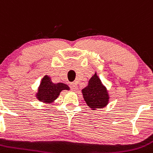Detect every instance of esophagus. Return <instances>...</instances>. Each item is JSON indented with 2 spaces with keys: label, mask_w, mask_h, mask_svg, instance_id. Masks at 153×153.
<instances>
[{
  "label": "esophagus",
  "mask_w": 153,
  "mask_h": 153,
  "mask_svg": "<svg viewBox=\"0 0 153 153\" xmlns=\"http://www.w3.org/2000/svg\"><path fill=\"white\" fill-rule=\"evenodd\" d=\"M70 88H71V90L73 91H76L77 90H78V85H76L75 83H71L70 84Z\"/></svg>",
  "instance_id": "obj_1"
}]
</instances>
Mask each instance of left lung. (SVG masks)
I'll use <instances>...</instances> for the list:
<instances>
[{
    "label": "left lung",
    "instance_id": "8db88e82",
    "mask_svg": "<svg viewBox=\"0 0 153 153\" xmlns=\"http://www.w3.org/2000/svg\"><path fill=\"white\" fill-rule=\"evenodd\" d=\"M87 105L92 110L102 109L109 103V95L97 72L90 78L88 86L81 90Z\"/></svg>",
    "mask_w": 153,
    "mask_h": 153
}]
</instances>
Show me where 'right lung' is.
Wrapping results in <instances>:
<instances>
[{"mask_svg": "<svg viewBox=\"0 0 153 153\" xmlns=\"http://www.w3.org/2000/svg\"><path fill=\"white\" fill-rule=\"evenodd\" d=\"M69 87L63 83H53L51 77L44 75L41 79V84L38 88L36 97L37 99L44 103H51L54 102L59 97L62 91H69Z\"/></svg>", "mask_w": 153, "mask_h": 153, "instance_id": "add662e5", "label": "right lung"}]
</instances>
